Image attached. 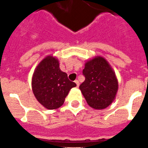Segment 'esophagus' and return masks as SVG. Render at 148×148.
Listing matches in <instances>:
<instances>
[{
    "label": "esophagus",
    "instance_id": "obj_1",
    "mask_svg": "<svg viewBox=\"0 0 148 148\" xmlns=\"http://www.w3.org/2000/svg\"><path fill=\"white\" fill-rule=\"evenodd\" d=\"M74 82H75V84H77V87L78 88V87H79V81H77V80H76V81H74Z\"/></svg>",
    "mask_w": 148,
    "mask_h": 148
}]
</instances>
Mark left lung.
<instances>
[{
	"instance_id": "obj_1",
	"label": "left lung",
	"mask_w": 148,
	"mask_h": 148,
	"mask_svg": "<svg viewBox=\"0 0 148 148\" xmlns=\"http://www.w3.org/2000/svg\"><path fill=\"white\" fill-rule=\"evenodd\" d=\"M83 74L85 81L79 88L88 105L104 109L111 104L118 90L117 77L109 63L101 56L88 60Z\"/></svg>"
}]
</instances>
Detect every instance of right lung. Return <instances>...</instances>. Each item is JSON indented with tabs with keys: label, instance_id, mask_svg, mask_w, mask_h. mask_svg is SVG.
Listing matches in <instances>:
<instances>
[{
	"label": "right lung",
	"instance_id": "add662e5",
	"mask_svg": "<svg viewBox=\"0 0 148 148\" xmlns=\"http://www.w3.org/2000/svg\"><path fill=\"white\" fill-rule=\"evenodd\" d=\"M31 85L38 102L48 110L62 106L70 90L77 86L60 71L58 60L51 55L44 58L37 66Z\"/></svg>",
	"mask_w": 148,
	"mask_h": 148
}]
</instances>
